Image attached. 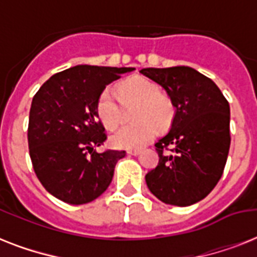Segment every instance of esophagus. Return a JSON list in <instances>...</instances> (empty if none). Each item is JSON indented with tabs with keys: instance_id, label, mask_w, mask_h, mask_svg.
Returning a JSON list of instances; mask_svg holds the SVG:
<instances>
[{
	"instance_id": "1",
	"label": "esophagus",
	"mask_w": 257,
	"mask_h": 257,
	"mask_svg": "<svg viewBox=\"0 0 257 257\" xmlns=\"http://www.w3.org/2000/svg\"><path fill=\"white\" fill-rule=\"evenodd\" d=\"M126 153H128L129 156H136V155L140 153V151L139 149H129V151H126Z\"/></svg>"
}]
</instances>
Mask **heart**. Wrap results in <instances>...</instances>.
Masks as SVG:
<instances>
[{"instance_id": "b5f03b06", "label": "heart", "mask_w": 257, "mask_h": 257, "mask_svg": "<svg viewBox=\"0 0 257 257\" xmlns=\"http://www.w3.org/2000/svg\"><path fill=\"white\" fill-rule=\"evenodd\" d=\"M118 97L125 106L137 104L133 110L136 124L125 125L110 136V144L118 149H136L152 140L157 128L165 129L173 121L175 105L171 97L160 92L159 85L147 78H135L118 85ZM97 116L106 129L117 128L122 118V109L112 90H104L98 97Z\"/></svg>"}]
</instances>
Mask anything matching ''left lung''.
<instances>
[{
	"label": "left lung",
	"instance_id": "1",
	"mask_svg": "<svg viewBox=\"0 0 257 257\" xmlns=\"http://www.w3.org/2000/svg\"><path fill=\"white\" fill-rule=\"evenodd\" d=\"M140 73L163 86L176 108L171 131L155 144L159 164L145 181L163 203L188 207L209 195L223 175L231 145L229 104L211 78L189 66Z\"/></svg>",
	"mask_w": 257,
	"mask_h": 257
}]
</instances>
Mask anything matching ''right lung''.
Here are the masks:
<instances>
[{
  "label": "right lung",
  "mask_w": 257,
  "mask_h": 257,
  "mask_svg": "<svg viewBox=\"0 0 257 257\" xmlns=\"http://www.w3.org/2000/svg\"><path fill=\"white\" fill-rule=\"evenodd\" d=\"M133 68L77 65L54 74L34 94L28 144L36 176L50 195L80 205L97 199L113 179L125 151L94 148L106 140L97 116L106 85Z\"/></svg>",
  "instance_id": "obj_1"
}]
</instances>
